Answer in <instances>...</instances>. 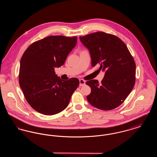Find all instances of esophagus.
I'll use <instances>...</instances> for the list:
<instances>
[{"mask_svg": "<svg viewBox=\"0 0 157 157\" xmlns=\"http://www.w3.org/2000/svg\"><path fill=\"white\" fill-rule=\"evenodd\" d=\"M85 85V81L84 80H83V79H80L79 80V86H83Z\"/></svg>", "mask_w": 157, "mask_h": 157, "instance_id": "1", "label": "esophagus"}]
</instances>
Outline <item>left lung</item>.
<instances>
[{
    "label": "left lung",
    "mask_w": 157,
    "mask_h": 157,
    "mask_svg": "<svg viewBox=\"0 0 157 157\" xmlns=\"http://www.w3.org/2000/svg\"><path fill=\"white\" fill-rule=\"evenodd\" d=\"M90 51L92 67L105 71L104 79L86 82L91 92L86 97L90 104L109 111L122 104L133 89L135 83L134 59L126 45L119 37L103 32L79 37Z\"/></svg>",
    "instance_id": "left-lung-1"
}]
</instances>
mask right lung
I'll list each match as a JSON object with an SVG mask.
<instances>
[{
	"label": "right lung",
	"mask_w": 157,
	"mask_h": 157,
	"mask_svg": "<svg viewBox=\"0 0 157 157\" xmlns=\"http://www.w3.org/2000/svg\"><path fill=\"white\" fill-rule=\"evenodd\" d=\"M77 42V37L50 36L26 49L21 60L19 85L30 106L46 115L64 110L79 85L76 78L62 80L55 75Z\"/></svg>",
	"instance_id": "add662e5"
}]
</instances>
